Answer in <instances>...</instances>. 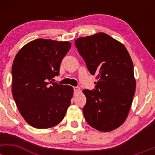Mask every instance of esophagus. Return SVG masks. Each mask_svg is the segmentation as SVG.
Listing matches in <instances>:
<instances>
[{"label": "esophagus", "mask_w": 155, "mask_h": 155, "mask_svg": "<svg viewBox=\"0 0 155 155\" xmlns=\"http://www.w3.org/2000/svg\"><path fill=\"white\" fill-rule=\"evenodd\" d=\"M73 90H74V93H78L80 91V88L79 87H74Z\"/></svg>", "instance_id": "obj_1"}]
</instances>
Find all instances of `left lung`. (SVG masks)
<instances>
[{
	"label": "left lung",
	"instance_id": "1",
	"mask_svg": "<svg viewBox=\"0 0 155 155\" xmlns=\"http://www.w3.org/2000/svg\"><path fill=\"white\" fill-rule=\"evenodd\" d=\"M75 45L89 72L98 80L94 90H83L84 118L99 131L113 130L126 120L135 94L130 54L124 44L102 32L78 38Z\"/></svg>",
	"mask_w": 155,
	"mask_h": 155
}]
</instances>
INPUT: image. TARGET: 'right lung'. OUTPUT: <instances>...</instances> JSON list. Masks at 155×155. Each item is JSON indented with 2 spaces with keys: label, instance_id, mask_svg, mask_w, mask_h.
Listing matches in <instances>:
<instances>
[{
  "label": "right lung",
  "instance_id": "right-lung-1",
  "mask_svg": "<svg viewBox=\"0 0 155 155\" xmlns=\"http://www.w3.org/2000/svg\"><path fill=\"white\" fill-rule=\"evenodd\" d=\"M68 41L38 39L19 51L12 66V92L21 115L32 127L51 128L71 104V86L53 82L70 48Z\"/></svg>",
  "mask_w": 155,
  "mask_h": 155
}]
</instances>
